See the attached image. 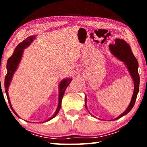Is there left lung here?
I'll return each instance as SVG.
<instances>
[{"label":"left lung","mask_w":147,"mask_h":147,"mask_svg":"<svg viewBox=\"0 0 147 147\" xmlns=\"http://www.w3.org/2000/svg\"><path fill=\"white\" fill-rule=\"evenodd\" d=\"M109 49L114 56L119 59H120L122 61L126 63V66L128 67L129 72L131 74V77L134 82V94L131 98V100L130 103V105L128 106V108L126 109V111L123 113L121 115H119L118 117L113 119V121L117 120L122 117L125 115L130 111L135 104L137 95L139 92V74L138 73V62L136 57L134 56V54L131 52L130 46L123 39H115V45L110 44L109 45ZM86 108H87L86 101L85 104Z\"/></svg>","instance_id":"obj_1"}]
</instances>
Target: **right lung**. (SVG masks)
Wrapping results in <instances>:
<instances>
[{
    "mask_svg": "<svg viewBox=\"0 0 147 147\" xmlns=\"http://www.w3.org/2000/svg\"><path fill=\"white\" fill-rule=\"evenodd\" d=\"M34 39V36H30L24 39V40L23 42H21V43H19L18 45L17 46L16 49H15L13 54H12V56L10 57V58H9V59H8V61H7V71H7V74L6 76H5L4 87H5V89H6V93L7 95V98H8L9 106H10V108L12 109V111H13V112L16 114L17 117H19L18 115H17V114L16 113V111L13 110V109L11 105L10 100H9V98L8 94V89L9 85V83H10V82L11 80L12 76H13L14 72L16 71V70L17 69V66H18V65L19 63V61L21 59V57H22V55H23V49L25 48L26 47L28 46L31 43V42L33 41ZM71 80H72V78H67L62 81L60 83V85H59V103H58V108H57L56 112L54 113L53 116L51 117L49 119H48L47 121L51 120L52 119H53L54 117L58 113L59 109L61 108V100L63 96L64 93L67 87L69 86V84L71 83Z\"/></svg>",
    "mask_w": 147,
    "mask_h": 147,
    "instance_id": "add662e5",
    "label": "right lung"
}]
</instances>
